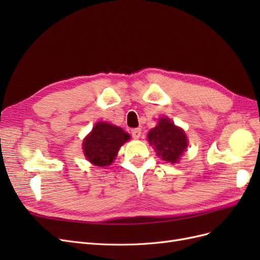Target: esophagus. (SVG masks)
Listing matches in <instances>:
<instances>
[{
  "mask_svg": "<svg viewBox=\"0 0 260 260\" xmlns=\"http://www.w3.org/2000/svg\"><path fill=\"white\" fill-rule=\"evenodd\" d=\"M131 136L135 139H139L141 136V129L140 128H136L131 130Z\"/></svg>",
  "mask_w": 260,
  "mask_h": 260,
  "instance_id": "obj_1",
  "label": "esophagus"
}]
</instances>
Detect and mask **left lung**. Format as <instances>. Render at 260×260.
<instances>
[{"instance_id": "8db88e82", "label": "left lung", "mask_w": 260, "mask_h": 260, "mask_svg": "<svg viewBox=\"0 0 260 260\" xmlns=\"http://www.w3.org/2000/svg\"><path fill=\"white\" fill-rule=\"evenodd\" d=\"M151 145L155 146L157 155L165 161L175 164L187 147V139L182 129L172 123L168 118L161 117L158 124L147 135Z\"/></svg>"}]
</instances>
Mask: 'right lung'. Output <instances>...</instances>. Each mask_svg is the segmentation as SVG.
<instances>
[{"label": "right lung", "mask_w": 260, "mask_h": 260, "mask_svg": "<svg viewBox=\"0 0 260 260\" xmlns=\"http://www.w3.org/2000/svg\"><path fill=\"white\" fill-rule=\"evenodd\" d=\"M130 136L121 128L106 122H98L83 142L86 159L96 166H108L113 162L120 146Z\"/></svg>", "instance_id": "right-lung-1"}]
</instances>
